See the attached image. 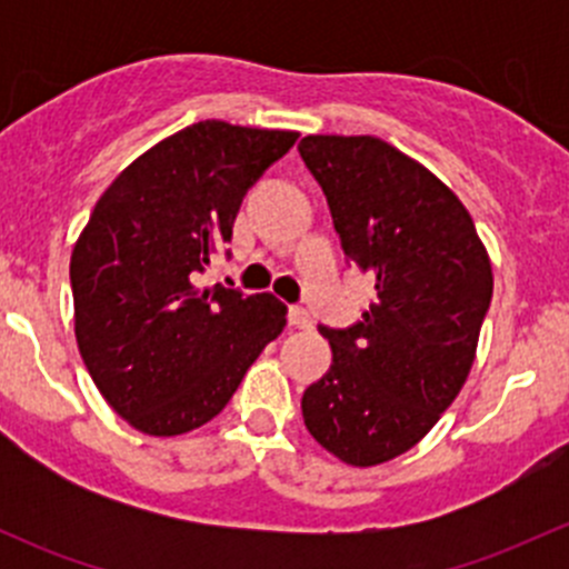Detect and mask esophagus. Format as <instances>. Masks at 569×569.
<instances>
[{"mask_svg": "<svg viewBox=\"0 0 569 569\" xmlns=\"http://www.w3.org/2000/svg\"><path fill=\"white\" fill-rule=\"evenodd\" d=\"M289 325H291V327H300V330H308V327L313 325L311 313H308L302 306H291V311H289Z\"/></svg>", "mask_w": 569, "mask_h": 569, "instance_id": "34e87169", "label": "esophagus"}]
</instances>
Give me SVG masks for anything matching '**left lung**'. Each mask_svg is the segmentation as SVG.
<instances>
[{
    "instance_id": "1",
    "label": "left lung",
    "mask_w": 569,
    "mask_h": 569,
    "mask_svg": "<svg viewBox=\"0 0 569 569\" xmlns=\"http://www.w3.org/2000/svg\"><path fill=\"white\" fill-rule=\"evenodd\" d=\"M297 148L343 256L377 289L352 327L319 325L332 366L302 393V418L330 455L369 468L412 449L457 399L492 267L460 198L399 148L369 134H308Z\"/></svg>"
}]
</instances>
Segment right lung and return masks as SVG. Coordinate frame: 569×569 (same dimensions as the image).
Instances as JSON below:
<instances>
[{"label":"right lung","mask_w":569,"mask_h":569,"mask_svg":"<svg viewBox=\"0 0 569 569\" xmlns=\"http://www.w3.org/2000/svg\"><path fill=\"white\" fill-rule=\"evenodd\" d=\"M297 131L200 120L129 164L71 252L77 343L96 388L153 438L192 432L231 401L283 332L286 306L198 278L231 242L244 194Z\"/></svg>","instance_id":"right-lung-1"}]
</instances>
